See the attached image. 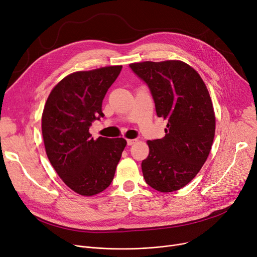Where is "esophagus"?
I'll return each instance as SVG.
<instances>
[{
	"instance_id": "obj_1",
	"label": "esophagus",
	"mask_w": 257,
	"mask_h": 257,
	"mask_svg": "<svg viewBox=\"0 0 257 257\" xmlns=\"http://www.w3.org/2000/svg\"><path fill=\"white\" fill-rule=\"evenodd\" d=\"M136 143H138V140H127V145L128 146H132Z\"/></svg>"
}]
</instances>
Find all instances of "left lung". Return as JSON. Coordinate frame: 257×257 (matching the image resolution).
<instances>
[{
    "mask_svg": "<svg viewBox=\"0 0 257 257\" xmlns=\"http://www.w3.org/2000/svg\"><path fill=\"white\" fill-rule=\"evenodd\" d=\"M130 67L149 86L157 116L168 120L166 136L147 142L144 178L158 192L178 191L195 178L211 150L215 115L208 89L197 71L180 60Z\"/></svg>",
    "mask_w": 257,
    "mask_h": 257,
    "instance_id": "8db88e82",
    "label": "left lung"
}]
</instances>
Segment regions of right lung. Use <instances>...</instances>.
<instances>
[{
  "label": "right lung",
  "mask_w": 257,
  "mask_h": 257,
  "mask_svg": "<svg viewBox=\"0 0 257 257\" xmlns=\"http://www.w3.org/2000/svg\"><path fill=\"white\" fill-rule=\"evenodd\" d=\"M121 65L75 72L54 86L45 104L42 132L47 156L62 181L90 197L110 185L127 145L123 138L93 140L89 127L103 117L102 102Z\"/></svg>",
  "instance_id": "obj_1"
}]
</instances>
